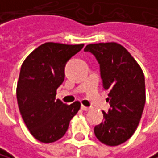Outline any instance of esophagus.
I'll list each match as a JSON object with an SVG mask.
<instances>
[{
  "label": "esophagus",
  "mask_w": 158,
  "mask_h": 158,
  "mask_svg": "<svg viewBox=\"0 0 158 158\" xmlns=\"http://www.w3.org/2000/svg\"><path fill=\"white\" fill-rule=\"evenodd\" d=\"M81 109L83 110V111H89V107H87V106H85V105H82V106H81Z\"/></svg>",
  "instance_id": "1"
}]
</instances>
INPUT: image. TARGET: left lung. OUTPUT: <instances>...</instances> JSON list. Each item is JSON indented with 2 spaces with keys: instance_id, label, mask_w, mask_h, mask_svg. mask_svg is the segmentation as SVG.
I'll list each match as a JSON object with an SVG mask.
<instances>
[{
  "instance_id": "left-lung-1",
  "label": "left lung",
  "mask_w": 158,
  "mask_h": 158,
  "mask_svg": "<svg viewBox=\"0 0 158 158\" xmlns=\"http://www.w3.org/2000/svg\"><path fill=\"white\" fill-rule=\"evenodd\" d=\"M100 64L103 89H108L111 108L104 121L94 127L98 140L118 146L134 134L146 102L145 77L141 66L123 45L117 42L88 44Z\"/></svg>"
}]
</instances>
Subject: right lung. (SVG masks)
I'll return each mask as SVG.
<instances>
[{
  "label": "right lung",
  "instance_id": "obj_1",
  "mask_svg": "<svg viewBox=\"0 0 158 158\" xmlns=\"http://www.w3.org/2000/svg\"><path fill=\"white\" fill-rule=\"evenodd\" d=\"M84 44L46 42L25 59L17 82L16 96L22 119L36 140L45 144L62 138L81 107L79 101L64 104L56 99L64 80V65Z\"/></svg>",
  "mask_w": 158,
  "mask_h": 158
}]
</instances>
